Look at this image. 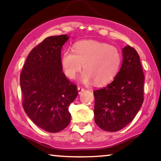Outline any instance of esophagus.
<instances>
[{"label":"esophagus","mask_w":161,"mask_h":161,"mask_svg":"<svg viewBox=\"0 0 161 161\" xmlns=\"http://www.w3.org/2000/svg\"><path fill=\"white\" fill-rule=\"evenodd\" d=\"M77 90H78V93H79V94H80V93H82L83 91H84V87H82V86H78V87H77Z\"/></svg>","instance_id":"34e87169"}]
</instances>
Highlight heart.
Returning a JSON list of instances; mask_svg holds the SVG:
<instances>
[{
	"mask_svg": "<svg viewBox=\"0 0 161 161\" xmlns=\"http://www.w3.org/2000/svg\"><path fill=\"white\" fill-rule=\"evenodd\" d=\"M121 61L120 52L115 46L91 40L75 43L74 51L65 48L61 55V64L68 78L75 79L84 65L82 82L90 84L94 80L97 85H103L114 78Z\"/></svg>",
	"mask_w": 161,
	"mask_h": 161,
	"instance_id": "obj_1",
	"label": "heart"
}]
</instances>
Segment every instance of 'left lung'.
<instances>
[{"label":"left lung","instance_id":"obj_1","mask_svg":"<svg viewBox=\"0 0 161 161\" xmlns=\"http://www.w3.org/2000/svg\"><path fill=\"white\" fill-rule=\"evenodd\" d=\"M123 61L113 82L93 91L94 119L101 129L119 131L131 122L144 102V75L133 47L122 49Z\"/></svg>","mask_w":161,"mask_h":161}]
</instances>
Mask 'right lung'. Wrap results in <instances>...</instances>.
<instances>
[{"label":"right lung","mask_w":161,"mask_h":161,"mask_svg":"<svg viewBox=\"0 0 161 161\" xmlns=\"http://www.w3.org/2000/svg\"><path fill=\"white\" fill-rule=\"evenodd\" d=\"M68 38L67 35L46 38L30 52L20 74L25 113L48 132H58L68 125V108L78 95L77 85L62 71L61 51Z\"/></svg>","instance_id":"add662e5"}]
</instances>
